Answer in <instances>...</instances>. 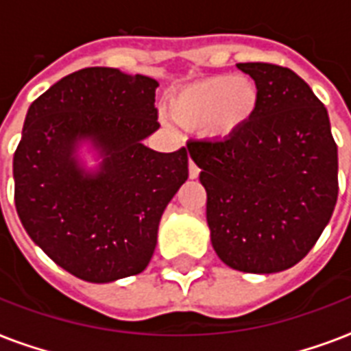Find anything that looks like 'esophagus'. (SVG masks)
Segmentation results:
<instances>
[{
	"mask_svg": "<svg viewBox=\"0 0 351 351\" xmlns=\"http://www.w3.org/2000/svg\"><path fill=\"white\" fill-rule=\"evenodd\" d=\"M198 175H200V169H198V165L193 162V160H189V178H198Z\"/></svg>",
	"mask_w": 351,
	"mask_h": 351,
	"instance_id": "1",
	"label": "esophagus"
}]
</instances>
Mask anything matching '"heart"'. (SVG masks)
Instances as JSON below:
<instances>
[{
  "mask_svg": "<svg viewBox=\"0 0 351 351\" xmlns=\"http://www.w3.org/2000/svg\"><path fill=\"white\" fill-rule=\"evenodd\" d=\"M258 107V87L244 74H217L182 87L169 100L176 123L198 129L209 140H228L240 132Z\"/></svg>",
  "mask_w": 351,
  "mask_h": 351,
  "instance_id": "heart-1",
  "label": "heart"
}]
</instances>
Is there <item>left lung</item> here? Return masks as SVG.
<instances>
[{
    "label": "left lung",
    "mask_w": 351,
    "mask_h": 351,
    "mask_svg": "<svg viewBox=\"0 0 351 351\" xmlns=\"http://www.w3.org/2000/svg\"><path fill=\"white\" fill-rule=\"evenodd\" d=\"M258 87L251 121L228 140L187 143L208 193L211 244L244 273L295 266L337 202V145L326 107L291 69L237 63Z\"/></svg>",
    "instance_id": "1"
}]
</instances>
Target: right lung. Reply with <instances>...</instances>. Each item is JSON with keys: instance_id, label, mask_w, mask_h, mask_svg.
<instances>
[{"instance_id": "1", "label": "right lung", "mask_w": 351, "mask_h": 351, "mask_svg": "<svg viewBox=\"0 0 351 351\" xmlns=\"http://www.w3.org/2000/svg\"><path fill=\"white\" fill-rule=\"evenodd\" d=\"M158 82L87 67L27 111L14 153L16 211L36 245L74 277L106 284L138 275L156 247L160 219L187 180V149L143 145L160 127ZM101 160L87 170L79 149Z\"/></svg>"}]
</instances>
